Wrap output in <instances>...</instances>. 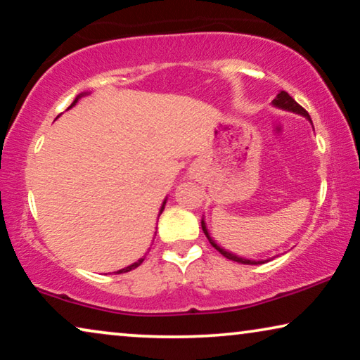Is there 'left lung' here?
<instances>
[{
  "mask_svg": "<svg viewBox=\"0 0 360 360\" xmlns=\"http://www.w3.org/2000/svg\"><path fill=\"white\" fill-rule=\"evenodd\" d=\"M274 105H275V106H278V108H283V110H288V111L298 112V115H303V116H307L308 120H309V115H308V111L304 110L303 106H300L298 103L295 101L293 98L290 96L287 91H280L278 95H277V98H275V100H274ZM309 121H311V120H309ZM201 228H203V233L206 234V238H208L210 244L213 245V248H214L216 250H218V252L223 254L226 259H229V260H234V262H239V264H248V265H257V264H262V262H257V260H249V259H243V257H239V255H234V254L228 252V250H224L223 248H219V245L216 244L213 239H211V236L208 234V229H206V226H205V221H203V219H201Z\"/></svg>",
  "mask_w": 360,
  "mask_h": 360,
  "instance_id": "obj_1",
  "label": "left lung"
}]
</instances>
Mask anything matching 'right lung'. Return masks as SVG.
Returning <instances> with one entry per match:
<instances>
[{
	"label": "right lung",
	"instance_id": "add662e5",
	"mask_svg": "<svg viewBox=\"0 0 360 360\" xmlns=\"http://www.w3.org/2000/svg\"><path fill=\"white\" fill-rule=\"evenodd\" d=\"M78 98H80V96H78ZM78 98H77V100H78ZM77 100L72 103V106H73V105H75V103H77ZM72 106H70V108H72ZM164 206H165V201H164V205H162V208H160V213H159V216L162 214V211H164ZM142 262H144V257H142V259H139V260H137V262H134V264H132V265H129V267H126V269H121V270H117V272H115V274H124V272H129V270H132V269H136V267H139V265H141Z\"/></svg>",
	"mask_w": 360,
	"mask_h": 360
}]
</instances>
